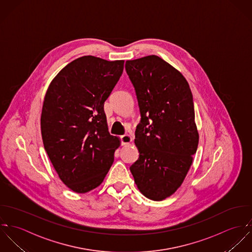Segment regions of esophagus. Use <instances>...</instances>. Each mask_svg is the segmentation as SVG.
Instances as JSON below:
<instances>
[{
	"mask_svg": "<svg viewBox=\"0 0 252 252\" xmlns=\"http://www.w3.org/2000/svg\"><path fill=\"white\" fill-rule=\"evenodd\" d=\"M120 139H121V143H122V145L129 144V143L132 141V139H131V137H130V135H129V134H124V135L120 136Z\"/></svg>",
	"mask_w": 252,
	"mask_h": 252,
	"instance_id": "obj_1",
	"label": "esophagus"
}]
</instances>
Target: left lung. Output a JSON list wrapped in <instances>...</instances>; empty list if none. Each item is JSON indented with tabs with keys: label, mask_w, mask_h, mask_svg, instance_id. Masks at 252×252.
I'll use <instances>...</instances> for the list:
<instances>
[{
	"label": "left lung",
	"mask_w": 252,
	"mask_h": 252,
	"mask_svg": "<svg viewBox=\"0 0 252 252\" xmlns=\"http://www.w3.org/2000/svg\"><path fill=\"white\" fill-rule=\"evenodd\" d=\"M126 71L141 116L139 158L129 169L145 197L161 201L181 186L198 149L193 95L183 75L157 55L127 60Z\"/></svg>",
	"instance_id": "obj_1"
}]
</instances>
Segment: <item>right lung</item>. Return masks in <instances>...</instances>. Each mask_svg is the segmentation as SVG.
<instances>
[{
    "mask_svg": "<svg viewBox=\"0 0 252 252\" xmlns=\"http://www.w3.org/2000/svg\"><path fill=\"white\" fill-rule=\"evenodd\" d=\"M124 62L82 56L66 65L47 91L41 116L44 147L61 181L76 193L100 185L120 146L108 131L104 102Z\"/></svg>",
    "mask_w": 252,
    "mask_h": 252,
    "instance_id": "add662e5",
    "label": "right lung"
}]
</instances>
